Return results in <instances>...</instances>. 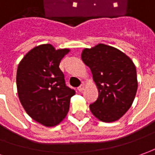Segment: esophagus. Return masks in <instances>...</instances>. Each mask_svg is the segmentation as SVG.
Here are the masks:
<instances>
[{
    "mask_svg": "<svg viewBox=\"0 0 155 155\" xmlns=\"http://www.w3.org/2000/svg\"><path fill=\"white\" fill-rule=\"evenodd\" d=\"M84 89H85V85H84V84H81V86L78 87V90L80 91H82Z\"/></svg>",
    "mask_w": 155,
    "mask_h": 155,
    "instance_id": "1",
    "label": "esophagus"
}]
</instances>
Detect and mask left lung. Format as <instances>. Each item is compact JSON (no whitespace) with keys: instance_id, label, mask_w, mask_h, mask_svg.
<instances>
[{"instance_id":"left-lung-1","label":"left lung","mask_w":155,"mask_h":155,"mask_svg":"<svg viewBox=\"0 0 155 155\" xmlns=\"http://www.w3.org/2000/svg\"><path fill=\"white\" fill-rule=\"evenodd\" d=\"M84 64L91 69L98 97L90 104L92 114L103 122L120 120L130 108L137 90L134 63L123 51L105 44L84 48Z\"/></svg>"}]
</instances>
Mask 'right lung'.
I'll return each instance as SVG.
<instances>
[{"label": "right lung", "instance_id": "obj_1", "mask_svg": "<svg viewBox=\"0 0 155 155\" xmlns=\"http://www.w3.org/2000/svg\"><path fill=\"white\" fill-rule=\"evenodd\" d=\"M70 50L56 49L51 44L34 47L20 61L17 90L25 112L47 127L58 125L66 117L70 98L75 94L66 86L60 62Z\"/></svg>", "mask_w": 155, "mask_h": 155}]
</instances>
